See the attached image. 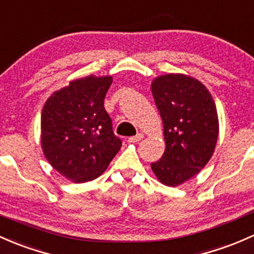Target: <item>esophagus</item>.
<instances>
[{"instance_id":"34e87169","label":"esophagus","mask_w":254,"mask_h":254,"mask_svg":"<svg viewBox=\"0 0 254 254\" xmlns=\"http://www.w3.org/2000/svg\"><path fill=\"white\" fill-rule=\"evenodd\" d=\"M143 138V135L142 134H137L135 136H131V137H129V140H127V142L129 143H137L140 142L141 140Z\"/></svg>"}]
</instances>
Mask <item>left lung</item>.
I'll return each mask as SVG.
<instances>
[{"label":"left lung","instance_id":"1","mask_svg":"<svg viewBox=\"0 0 254 254\" xmlns=\"http://www.w3.org/2000/svg\"><path fill=\"white\" fill-rule=\"evenodd\" d=\"M151 90L165 140L162 158L151 168L162 184L175 188L198 174L213 156L219 134L217 107L201 81L184 74L158 76Z\"/></svg>","mask_w":254,"mask_h":254}]
</instances>
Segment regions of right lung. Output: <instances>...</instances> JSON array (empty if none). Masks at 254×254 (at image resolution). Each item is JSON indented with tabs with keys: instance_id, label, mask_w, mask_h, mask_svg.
<instances>
[{
	"instance_id": "1",
	"label": "right lung",
	"mask_w": 254,
	"mask_h": 254,
	"mask_svg": "<svg viewBox=\"0 0 254 254\" xmlns=\"http://www.w3.org/2000/svg\"><path fill=\"white\" fill-rule=\"evenodd\" d=\"M112 81V76L76 79L53 92L42 109L45 157L73 183L98 178L122 147L103 106Z\"/></svg>"
}]
</instances>
